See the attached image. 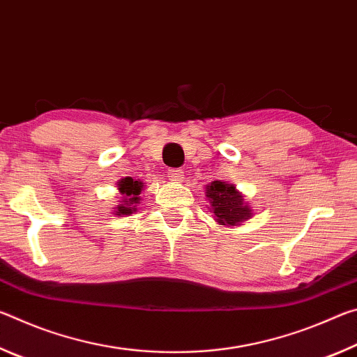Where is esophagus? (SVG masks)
Returning <instances> with one entry per match:
<instances>
[{
    "label": "esophagus",
    "mask_w": 357,
    "mask_h": 357,
    "mask_svg": "<svg viewBox=\"0 0 357 357\" xmlns=\"http://www.w3.org/2000/svg\"><path fill=\"white\" fill-rule=\"evenodd\" d=\"M167 176L170 181H174V183H181L184 179V172L179 170V168H172V170L167 172Z\"/></svg>",
    "instance_id": "esophagus-1"
}]
</instances>
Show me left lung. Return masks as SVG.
<instances>
[{
  "mask_svg": "<svg viewBox=\"0 0 357 357\" xmlns=\"http://www.w3.org/2000/svg\"><path fill=\"white\" fill-rule=\"evenodd\" d=\"M206 198L209 200L208 208L219 225L234 227L252 217L249 203L244 202L243 193L236 190L234 184L213 181L206 185Z\"/></svg>",
  "mask_w": 357,
  "mask_h": 357,
  "instance_id": "1",
  "label": "left lung"
}]
</instances>
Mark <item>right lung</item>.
Segmentation results:
<instances>
[{
	"label": "right lung",
	"instance_id": "add662e5",
	"mask_svg": "<svg viewBox=\"0 0 357 357\" xmlns=\"http://www.w3.org/2000/svg\"><path fill=\"white\" fill-rule=\"evenodd\" d=\"M118 190L123 195V202L116 206V215H130L135 213L137 206L140 204V193L143 190L142 181H135L132 178H124L118 183Z\"/></svg>",
	"mask_w": 357,
	"mask_h": 357
}]
</instances>
